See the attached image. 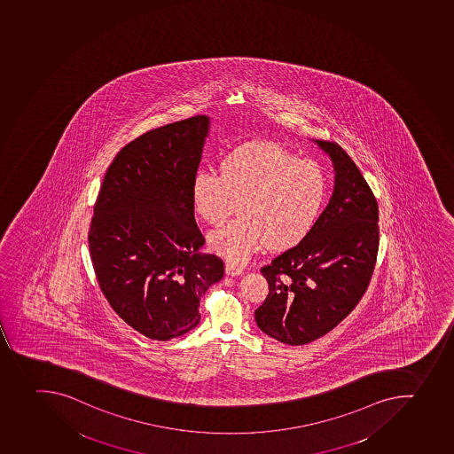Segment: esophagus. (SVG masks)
<instances>
[{"label":"esophagus","mask_w":454,"mask_h":454,"mask_svg":"<svg viewBox=\"0 0 454 454\" xmlns=\"http://www.w3.org/2000/svg\"><path fill=\"white\" fill-rule=\"evenodd\" d=\"M225 274L231 275V277L243 274V268L234 265V263H225Z\"/></svg>","instance_id":"1"}]
</instances>
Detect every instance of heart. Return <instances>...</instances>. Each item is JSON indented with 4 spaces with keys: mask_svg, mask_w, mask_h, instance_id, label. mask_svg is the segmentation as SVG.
<instances>
[{
    "mask_svg": "<svg viewBox=\"0 0 454 454\" xmlns=\"http://www.w3.org/2000/svg\"><path fill=\"white\" fill-rule=\"evenodd\" d=\"M221 173L200 170L192 182L196 214L224 224L241 202V215L209 236V247L243 263L259 250L290 249L310 233L329 195L325 168L279 144L254 141L225 155Z\"/></svg>",
    "mask_w": 454,
    "mask_h": 454,
    "instance_id": "1",
    "label": "heart"
}]
</instances>
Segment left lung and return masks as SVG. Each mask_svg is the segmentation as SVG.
I'll return each instance as SVG.
<instances>
[{
	"mask_svg": "<svg viewBox=\"0 0 454 454\" xmlns=\"http://www.w3.org/2000/svg\"><path fill=\"white\" fill-rule=\"evenodd\" d=\"M316 143L332 159L335 189L310 233L262 266L270 294L254 310L259 329L286 345L319 340L356 309L379 252L376 196L342 147Z\"/></svg>",
	"mask_w": 454,
	"mask_h": 454,
	"instance_id": "8db88e82",
	"label": "left lung"
}]
</instances>
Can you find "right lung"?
<instances>
[{"label":"right lung","mask_w":454,"mask_h":454,"mask_svg":"<svg viewBox=\"0 0 454 454\" xmlns=\"http://www.w3.org/2000/svg\"><path fill=\"white\" fill-rule=\"evenodd\" d=\"M209 119L204 114L144 132L107 168L89 230L98 286L114 313L150 340L182 336L200 323V297L224 277V262L198 250L192 182Z\"/></svg>","instance_id":"add662e5"}]
</instances>
